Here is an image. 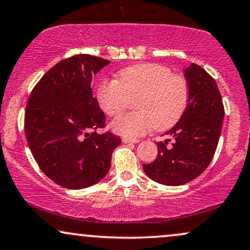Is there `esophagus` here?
<instances>
[{
    "mask_svg": "<svg viewBox=\"0 0 250 250\" xmlns=\"http://www.w3.org/2000/svg\"><path fill=\"white\" fill-rule=\"evenodd\" d=\"M122 142H123V143H137L138 140H131V138L123 137V138H122Z\"/></svg>",
    "mask_w": 250,
    "mask_h": 250,
    "instance_id": "obj_1",
    "label": "esophagus"
}]
</instances>
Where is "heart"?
I'll return each mask as SVG.
<instances>
[{
    "instance_id": "heart-1",
    "label": "heart",
    "mask_w": 250,
    "mask_h": 250,
    "mask_svg": "<svg viewBox=\"0 0 250 250\" xmlns=\"http://www.w3.org/2000/svg\"><path fill=\"white\" fill-rule=\"evenodd\" d=\"M136 99L137 112L120 116L112 123L115 133L136 138L152 128L163 131L173 127L184 115L190 100V86L182 74L167 66L143 62L123 68L116 80L99 85L98 101L108 116L125 112Z\"/></svg>"
}]
</instances>
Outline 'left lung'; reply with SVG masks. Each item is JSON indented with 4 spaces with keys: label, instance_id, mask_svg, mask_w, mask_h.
Returning <instances> with one entry per match:
<instances>
[{
    "label": "left lung",
    "instance_id": "8db88e82",
    "mask_svg": "<svg viewBox=\"0 0 250 250\" xmlns=\"http://www.w3.org/2000/svg\"><path fill=\"white\" fill-rule=\"evenodd\" d=\"M185 78L190 100L182 119L167 133L173 143L158 142L157 157L143 164L144 172L163 185H183L200 176L211 163L221 134L225 108L215 80L197 64L186 68Z\"/></svg>",
    "mask_w": 250,
    "mask_h": 250
}]
</instances>
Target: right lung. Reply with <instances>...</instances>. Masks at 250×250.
<instances>
[{"instance_id":"1","label":"right lung","mask_w":250,"mask_h":250,"mask_svg":"<svg viewBox=\"0 0 250 250\" xmlns=\"http://www.w3.org/2000/svg\"><path fill=\"white\" fill-rule=\"evenodd\" d=\"M109 60L77 55L60 60L36 83L26 104L24 130L39 169L66 188L94 185L110 169L121 138L106 127L93 96L92 78Z\"/></svg>"}]
</instances>
